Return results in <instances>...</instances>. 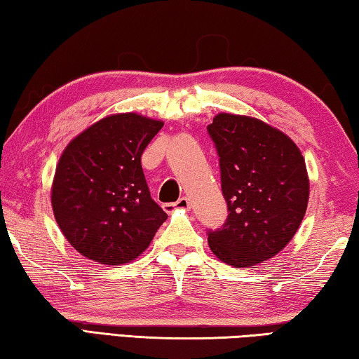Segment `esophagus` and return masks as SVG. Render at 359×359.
I'll list each match as a JSON object with an SVG mask.
<instances>
[{"label":"esophagus","instance_id":"1","mask_svg":"<svg viewBox=\"0 0 359 359\" xmlns=\"http://www.w3.org/2000/svg\"><path fill=\"white\" fill-rule=\"evenodd\" d=\"M172 209H190V201H188V198L182 196L177 203H172V204H165V210L171 212Z\"/></svg>","mask_w":359,"mask_h":359}]
</instances>
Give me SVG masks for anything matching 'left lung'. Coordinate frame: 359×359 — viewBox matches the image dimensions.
Here are the masks:
<instances>
[{
    "instance_id": "1",
    "label": "left lung",
    "mask_w": 359,
    "mask_h": 359,
    "mask_svg": "<svg viewBox=\"0 0 359 359\" xmlns=\"http://www.w3.org/2000/svg\"><path fill=\"white\" fill-rule=\"evenodd\" d=\"M208 133L228 205L223 226L208 231L209 247L229 266L258 264L299 228L309 201L306 163L287 135L257 118L218 114Z\"/></svg>"
}]
</instances>
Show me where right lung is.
Segmentation results:
<instances>
[{
  "label": "right lung",
  "instance_id": "obj_1",
  "mask_svg": "<svg viewBox=\"0 0 359 359\" xmlns=\"http://www.w3.org/2000/svg\"><path fill=\"white\" fill-rule=\"evenodd\" d=\"M163 121L137 114L106 117L72 139L60 158L52 208L76 250L123 264L150 245L168 214L150 196L141 165Z\"/></svg>",
  "mask_w": 359,
  "mask_h": 359
}]
</instances>
